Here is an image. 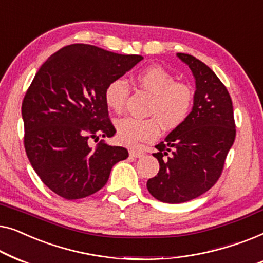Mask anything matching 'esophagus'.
I'll list each match as a JSON object with an SVG mask.
<instances>
[{
    "instance_id": "obj_1",
    "label": "esophagus",
    "mask_w": 263,
    "mask_h": 263,
    "mask_svg": "<svg viewBox=\"0 0 263 263\" xmlns=\"http://www.w3.org/2000/svg\"><path fill=\"white\" fill-rule=\"evenodd\" d=\"M128 154H130L131 157L139 158L144 155V151L142 149H138V147H131V149L128 150Z\"/></svg>"
}]
</instances>
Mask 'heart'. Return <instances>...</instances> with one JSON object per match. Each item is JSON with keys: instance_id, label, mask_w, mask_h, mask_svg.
<instances>
[{"instance_id": "1", "label": "heart", "mask_w": 263, "mask_h": 263, "mask_svg": "<svg viewBox=\"0 0 263 263\" xmlns=\"http://www.w3.org/2000/svg\"><path fill=\"white\" fill-rule=\"evenodd\" d=\"M136 83L151 94L145 119L124 118L117 123V138L121 144L133 145L157 138L161 125L164 130H175L188 119L193 108L194 91L190 84L177 82L175 76L160 65H150L137 73ZM130 88L120 79L107 84L103 99L107 107L121 113L126 106Z\"/></svg>"}]
</instances>
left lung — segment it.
I'll list each match as a JSON object with an SVG mask.
<instances>
[{
    "label": "left lung",
    "mask_w": 263,
    "mask_h": 263,
    "mask_svg": "<svg viewBox=\"0 0 263 263\" xmlns=\"http://www.w3.org/2000/svg\"><path fill=\"white\" fill-rule=\"evenodd\" d=\"M190 66L197 90L188 119L167 136L153 154L160 170L147 180V191L157 200L180 204L210 190L223 173L234 144L236 125L231 96L205 63L187 53H177Z\"/></svg>",
    "instance_id": "8db88e82"
}]
</instances>
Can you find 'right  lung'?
<instances>
[{
    "label": "right lung",
    "mask_w": 263,
    "mask_h": 263,
    "mask_svg": "<svg viewBox=\"0 0 263 263\" xmlns=\"http://www.w3.org/2000/svg\"><path fill=\"white\" fill-rule=\"evenodd\" d=\"M143 59L72 44L52 54L35 73L22 101L24 144L40 180L59 197L75 200L96 193L128 151L101 139L116 133L103 91Z\"/></svg>",
    "instance_id": "right-lung-1"
}]
</instances>
